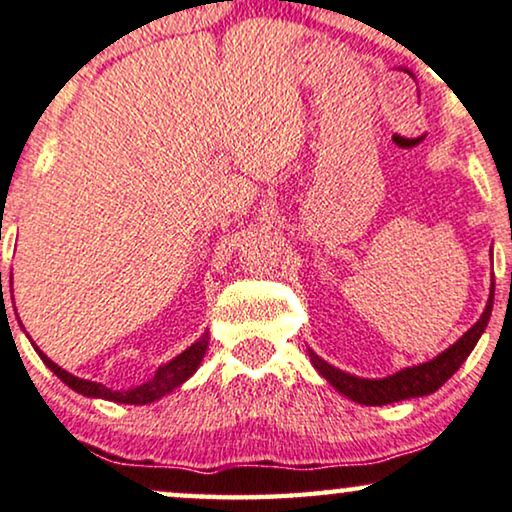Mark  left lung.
Wrapping results in <instances>:
<instances>
[{"instance_id": "1", "label": "left lung", "mask_w": 512, "mask_h": 512, "mask_svg": "<svg viewBox=\"0 0 512 512\" xmlns=\"http://www.w3.org/2000/svg\"><path fill=\"white\" fill-rule=\"evenodd\" d=\"M491 307H494V290H491L482 316L461 340L454 342L449 349H444V352L432 361H425V364L420 366L401 368L399 373L387 375V378L368 380V378H357V375H349L316 357L312 349H309V359H312L316 371H319L323 378L335 387V390L345 394V397H349L352 401H357V404L383 406L401 399L425 397V394H432L435 390H439V387H442L446 380L458 371V368H461L463 361L470 357V352L475 349L477 340H480V335L484 333V328H487Z\"/></svg>"}]
</instances>
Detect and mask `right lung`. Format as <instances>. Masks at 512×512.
I'll return each instance as SVG.
<instances>
[{
  "instance_id": "1",
  "label": "right lung",
  "mask_w": 512,
  "mask_h": 512,
  "mask_svg": "<svg viewBox=\"0 0 512 512\" xmlns=\"http://www.w3.org/2000/svg\"><path fill=\"white\" fill-rule=\"evenodd\" d=\"M208 340H210L208 333H203V338H200L198 342H193V345L186 349V352H181L179 357H174L170 364L160 366L151 380H146L144 385L132 387V390H125V392H113L101 383H92V380L75 378L73 373L63 371L61 366H56L54 361L47 357V354H42L40 349H37V345H35V352L40 354V359L44 361V364H47V368H51V371H54L58 378H61L63 383L70 387V390L80 392V394H84V397L118 401V404H151V401L165 397V394H170L174 387L186 383V380H189L191 375L198 371L200 361H203V357H205V349H208Z\"/></svg>"
}]
</instances>
